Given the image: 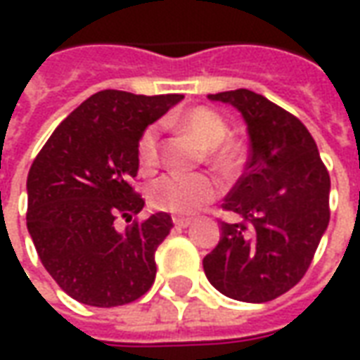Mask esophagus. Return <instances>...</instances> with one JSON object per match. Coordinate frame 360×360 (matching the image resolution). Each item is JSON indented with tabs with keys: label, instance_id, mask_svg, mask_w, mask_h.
Here are the masks:
<instances>
[{
	"label": "esophagus",
	"instance_id": "obj_1",
	"mask_svg": "<svg viewBox=\"0 0 360 360\" xmlns=\"http://www.w3.org/2000/svg\"><path fill=\"white\" fill-rule=\"evenodd\" d=\"M173 224H175L177 227H183V229H185V227H188L191 224H193V219L191 218H173Z\"/></svg>",
	"mask_w": 360,
	"mask_h": 360
}]
</instances>
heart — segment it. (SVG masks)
Returning <instances> with one entry per match:
<instances>
[{
	"instance_id": "b5f03b06",
	"label": "heart",
	"mask_w": 360,
	"mask_h": 360,
	"mask_svg": "<svg viewBox=\"0 0 360 360\" xmlns=\"http://www.w3.org/2000/svg\"><path fill=\"white\" fill-rule=\"evenodd\" d=\"M179 133L187 134L206 150L208 164L221 175H231L241 164V146L237 142H227V125L216 111L208 108H195L173 121ZM139 164L144 173H152L160 164L158 148V129L148 127L142 133L136 146ZM218 195V185L206 175H164L154 181L148 188L150 204L158 210L188 216L214 200Z\"/></svg>"
}]
</instances>
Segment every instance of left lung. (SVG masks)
Masks as SVG:
<instances>
[{"label":"left lung","instance_id":"1","mask_svg":"<svg viewBox=\"0 0 360 360\" xmlns=\"http://www.w3.org/2000/svg\"><path fill=\"white\" fill-rule=\"evenodd\" d=\"M208 100L241 113L250 154L224 200L243 221L221 224L204 274L229 299L271 301L301 281L328 229L330 175L307 127L268 98L239 89Z\"/></svg>","mask_w":360,"mask_h":360}]
</instances>
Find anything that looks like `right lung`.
<instances>
[{"instance_id":"obj_1","label":"right lung","mask_w":360,"mask_h":360,"mask_svg":"<svg viewBox=\"0 0 360 360\" xmlns=\"http://www.w3.org/2000/svg\"><path fill=\"white\" fill-rule=\"evenodd\" d=\"M183 100L102 90L63 119L28 172L27 227L44 268L75 301L119 307L136 301L156 278V249L173 227L156 212L117 231V216L144 208L129 181L146 127Z\"/></svg>"}]
</instances>
